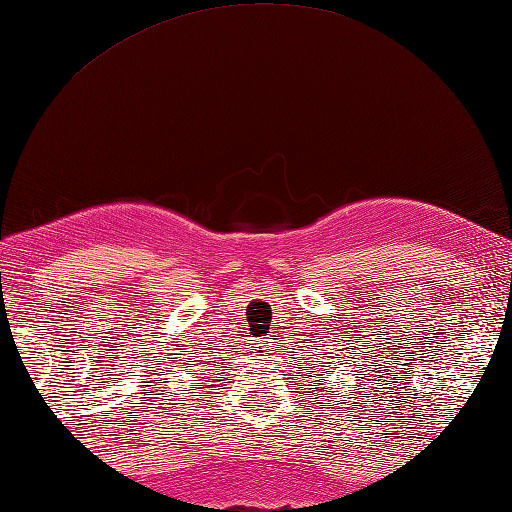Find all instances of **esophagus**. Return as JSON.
I'll use <instances>...</instances> for the list:
<instances>
[{
  "label": "esophagus",
  "instance_id": "esophagus-1",
  "mask_svg": "<svg viewBox=\"0 0 512 512\" xmlns=\"http://www.w3.org/2000/svg\"><path fill=\"white\" fill-rule=\"evenodd\" d=\"M253 350L259 352V355H266V352L270 350L268 339H257V342H253Z\"/></svg>",
  "mask_w": 512,
  "mask_h": 512
}]
</instances>
